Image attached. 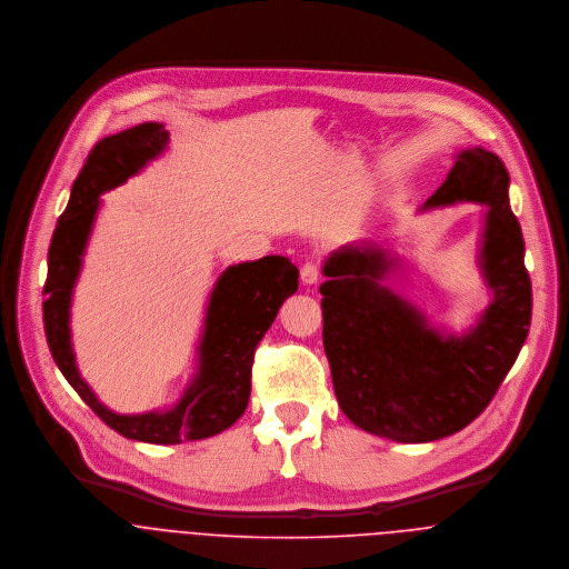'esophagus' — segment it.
<instances>
[{
    "label": "esophagus",
    "instance_id": "1",
    "mask_svg": "<svg viewBox=\"0 0 569 569\" xmlns=\"http://www.w3.org/2000/svg\"><path fill=\"white\" fill-rule=\"evenodd\" d=\"M300 278H302V282L305 284H316L318 280H320V267H318V262H305L302 264V269H300Z\"/></svg>",
    "mask_w": 569,
    "mask_h": 569
}]
</instances>
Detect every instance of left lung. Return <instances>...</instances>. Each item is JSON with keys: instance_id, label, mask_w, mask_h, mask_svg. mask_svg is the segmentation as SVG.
<instances>
[{"instance_id": "obj_1", "label": "left lung", "mask_w": 569, "mask_h": 569, "mask_svg": "<svg viewBox=\"0 0 569 569\" xmlns=\"http://www.w3.org/2000/svg\"><path fill=\"white\" fill-rule=\"evenodd\" d=\"M508 170L482 147L458 153L422 210L487 206L480 269L492 293L480 320L445 335L390 287L397 260L375 243L343 244L320 287L325 350L341 411L368 433L431 442L465 429L492 401L530 328L532 287L508 201Z\"/></svg>"}]
</instances>
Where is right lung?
<instances>
[{"label":"right lung","mask_w":569,"mask_h":569,"mask_svg":"<svg viewBox=\"0 0 569 569\" xmlns=\"http://www.w3.org/2000/svg\"><path fill=\"white\" fill-rule=\"evenodd\" d=\"M168 131L144 122L122 133L102 138L82 166L66 212L59 217L48 251V280L43 287V325L50 352L82 401L100 420L129 440L151 445H179L201 440L232 427L251 392V363L262 335L273 325L282 302L298 291V267L284 256H264L228 267L208 302L203 332L197 348V372L179 403L166 411L116 413L102 406L77 368L70 332V307L82 267L100 194L138 174L160 158Z\"/></svg>","instance_id":"1"}]
</instances>
